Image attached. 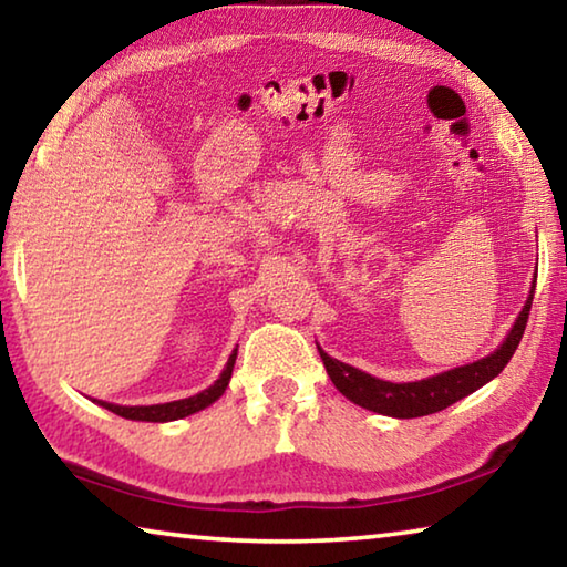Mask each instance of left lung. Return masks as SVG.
<instances>
[{
  "label": "left lung",
  "instance_id": "obj_1",
  "mask_svg": "<svg viewBox=\"0 0 567 567\" xmlns=\"http://www.w3.org/2000/svg\"><path fill=\"white\" fill-rule=\"evenodd\" d=\"M533 295H535V282H533L530 297H527V302L520 310V315H517L511 332H507V338L493 354H487V358L477 362L463 364V368L440 372V375H433L427 380H417V382L378 380L368 375V372L352 368V364H344L340 360L330 358L322 348L318 350L324 362V370H328V375L332 380V385L338 388L344 398L352 400L354 405L380 412V415L402 417V420L433 415V412L450 408L453 402L467 398L470 392H475L477 388H483L485 382H491L493 378L501 375L505 364L511 362V358L515 354L517 344L523 340L527 315H530V305H533Z\"/></svg>",
  "mask_w": 567,
  "mask_h": 567
}]
</instances>
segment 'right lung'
<instances>
[{"mask_svg":"<svg viewBox=\"0 0 567 567\" xmlns=\"http://www.w3.org/2000/svg\"><path fill=\"white\" fill-rule=\"evenodd\" d=\"M235 360H237V350H233V354H229L223 375L215 380V385H209L207 390L197 392V395H192V398L175 400V402H162V405H137V408H124V405H114V402H102L100 400V405L112 410L114 415H120V417L142 420V422H169V420L195 415V412L205 410L207 405H213L215 400L223 398L225 388L229 385V378H233Z\"/></svg>","mask_w":567,"mask_h":567,"instance_id":"obj_1","label":"right lung"}]
</instances>
